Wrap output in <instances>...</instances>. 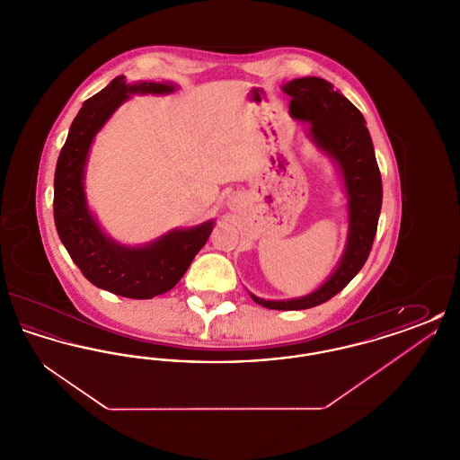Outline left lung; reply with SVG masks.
I'll return each instance as SVG.
<instances>
[{
	"label": "left lung",
	"instance_id": "left-lung-1",
	"mask_svg": "<svg viewBox=\"0 0 460 460\" xmlns=\"http://www.w3.org/2000/svg\"><path fill=\"white\" fill-rule=\"evenodd\" d=\"M291 98L289 115L306 126V136L332 162L347 198V241L328 279L304 296L253 302L272 310H304L321 305L350 283L367 261L383 203V184L366 119L350 100L326 79L300 77L281 86Z\"/></svg>",
	"mask_w": 460,
	"mask_h": 460
}]
</instances>
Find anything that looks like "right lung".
Instances as JSON below:
<instances>
[{
	"label": "right lung",
	"instance_id": "obj_1",
	"mask_svg": "<svg viewBox=\"0 0 460 460\" xmlns=\"http://www.w3.org/2000/svg\"><path fill=\"white\" fill-rule=\"evenodd\" d=\"M174 83L137 81L124 75L110 81L83 103L75 115L55 171V224L58 236L93 285L119 296L148 300L172 289L205 246L216 220L193 227H174L145 244L113 240L91 210L86 167L96 134L134 94H171Z\"/></svg>",
	"mask_w": 460,
	"mask_h": 460
}]
</instances>
